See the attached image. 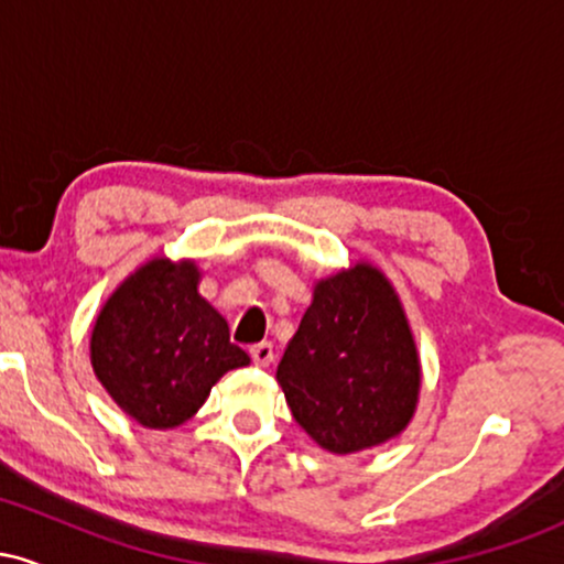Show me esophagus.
<instances>
[{
	"label": "esophagus",
	"instance_id": "34e87169",
	"mask_svg": "<svg viewBox=\"0 0 564 564\" xmlns=\"http://www.w3.org/2000/svg\"><path fill=\"white\" fill-rule=\"evenodd\" d=\"M251 360H254V366H270L275 360V352H273V345L270 341H260V345H251L249 349Z\"/></svg>",
	"mask_w": 564,
	"mask_h": 564
}]
</instances>
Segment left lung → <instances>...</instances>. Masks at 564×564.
Here are the masks:
<instances>
[{
    "mask_svg": "<svg viewBox=\"0 0 564 564\" xmlns=\"http://www.w3.org/2000/svg\"><path fill=\"white\" fill-rule=\"evenodd\" d=\"M275 379L296 424L339 456L405 430L422 366L403 304L379 268L358 262L315 283Z\"/></svg>",
    "mask_w": 564,
    "mask_h": 564,
    "instance_id": "obj_1",
    "label": "left lung"
}]
</instances>
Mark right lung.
Listing matches in <instances>:
<instances>
[{
	"instance_id": "obj_1",
	"label": "right lung",
	"mask_w": 564,
	"mask_h": 564,
	"mask_svg": "<svg viewBox=\"0 0 564 564\" xmlns=\"http://www.w3.org/2000/svg\"><path fill=\"white\" fill-rule=\"evenodd\" d=\"M198 281L196 262L156 257L108 296L95 321V377L148 430L187 422L223 373L249 366Z\"/></svg>"
}]
</instances>
